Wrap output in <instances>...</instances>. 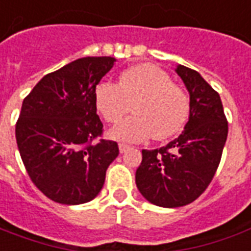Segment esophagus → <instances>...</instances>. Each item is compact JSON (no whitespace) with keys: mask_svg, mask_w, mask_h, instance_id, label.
Segmentation results:
<instances>
[{"mask_svg":"<svg viewBox=\"0 0 251 251\" xmlns=\"http://www.w3.org/2000/svg\"><path fill=\"white\" fill-rule=\"evenodd\" d=\"M129 149V146L128 145H124V143H120V145H119V150H120V152H126V151L128 150Z\"/></svg>","mask_w":251,"mask_h":251,"instance_id":"obj_1","label":"esophagus"}]
</instances>
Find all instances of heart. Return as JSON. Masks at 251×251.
<instances>
[{
	"label": "heart",
	"mask_w": 251,
	"mask_h": 251,
	"mask_svg": "<svg viewBox=\"0 0 251 251\" xmlns=\"http://www.w3.org/2000/svg\"><path fill=\"white\" fill-rule=\"evenodd\" d=\"M96 108L108 123H119L134 109L135 116L112 128L111 136L123 142L150 138L166 139L177 134L189 116V96L168 73L143 63L123 72L119 82L101 81L94 89ZM134 105L132 106V104Z\"/></svg>",
	"instance_id": "b5f03b06"
}]
</instances>
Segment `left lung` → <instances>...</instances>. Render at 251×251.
Returning <instances> with one entry per match:
<instances>
[{
    "label": "left lung",
    "instance_id": "left-lung-1",
    "mask_svg": "<svg viewBox=\"0 0 251 251\" xmlns=\"http://www.w3.org/2000/svg\"><path fill=\"white\" fill-rule=\"evenodd\" d=\"M176 72L191 96L189 120L169 145L142 150V163L135 174L146 200L166 208L191 204L207 189L228 134L219 93L196 70L179 65Z\"/></svg>",
    "mask_w": 251,
    "mask_h": 251
}]
</instances>
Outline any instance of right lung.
Instances as JSON below:
<instances>
[{"label":"right lung","instance_id":"right-lung-1","mask_svg":"<svg viewBox=\"0 0 251 251\" xmlns=\"http://www.w3.org/2000/svg\"><path fill=\"white\" fill-rule=\"evenodd\" d=\"M115 58L86 56L44 75L23 101L16 140L26 173L52 201L75 205L93 200L119 155L102 139L94 89Z\"/></svg>","mask_w":251,"mask_h":251}]
</instances>
